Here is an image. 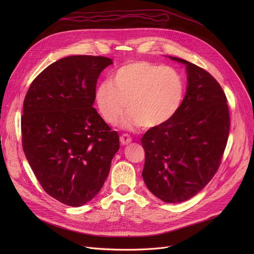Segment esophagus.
<instances>
[{
	"label": "esophagus",
	"mask_w": 254,
	"mask_h": 254,
	"mask_svg": "<svg viewBox=\"0 0 254 254\" xmlns=\"http://www.w3.org/2000/svg\"><path fill=\"white\" fill-rule=\"evenodd\" d=\"M119 139H120V143H122L123 145H127V144H129L131 142V138L128 135H127V134L122 135Z\"/></svg>",
	"instance_id": "obj_1"
}]
</instances>
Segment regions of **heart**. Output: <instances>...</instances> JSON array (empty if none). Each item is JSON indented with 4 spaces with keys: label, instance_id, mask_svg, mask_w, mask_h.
Wrapping results in <instances>:
<instances>
[{
    "label": "heart",
    "instance_id": "heart-1",
    "mask_svg": "<svg viewBox=\"0 0 254 254\" xmlns=\"http://www.w3.org/2000/svg\"><path fill=\"white\" fill-rule=\"evenodd\" d=\"M182 76L171 66L138 61L125 64L112 73L109 83L95 90V103L106 123L115 124L125 113L124 128L167 124L178 112L184 97Z\"/></svg>",
    "mask_w": 254,
    "mask_h": 254
}]
</instances>
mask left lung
<instances>
[{"label":"left lung","mask_w":254,"mask_h":254,"mask_svg":"<svg viewBox=\"0 0 254 254\" xmlns=\"http://www.w3.org/2000/svg\"><path fill=\"white\" fill-rule=\"evenodd\" d=\"M188 87L178 112L142 137L147 189L166 203H181L201 191L217 172L230 130L224 92L215 78L182 59Z\"/></svg>","instance_id":"1"}]
</instances>
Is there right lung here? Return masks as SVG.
<instances>
[{"instance_id": "right-lung-1", "label": "right lung", "mask_w": 254, "mask_h": 254, "mask_svg": "<svg viewBox=\"0 0 254 254\" xmlns=\"http://www.w3.org/2000/svg\"><path fill=\"white\" fill-rule=\"evenodd\" d=\"M112 64L64 58L35 78L24 98L25 157L43 190L64 205L80 207L99 193L119 149L117 131L92 107L98 78Z\"/></svg>"}]
</instances>
